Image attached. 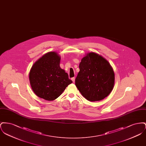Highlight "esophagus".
<instances>
[{"label": "esophagus", "instance_id": "obj_1", "mask_svg": "<svg viewBox=\"0 0 146 146\" xmlns=\"http://www.w3.org/2000/svg\"><path fill=\"white\" fill-rule=\"evenodd\" d=\"M71 79H72V80L73 81V83H74V82H75V78H74V77L72 78Z\"/></svg>", "mask_w": 146, "mask_h": 146}]
</instances>
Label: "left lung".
<instances>
[{"label": "left lung", "instance_id": "obj_1", "mask_svg": "<svg viewBox=\"0 0 146 146\" xmlns=\"http://www.w3.org/2000/svg\"><path fill=\"white\" fill-rule=\"evenodd\" d=\"M75 84L82 95L89 101H100L111 92L114 73L109 62L95 52L82 59Z\"/></svg>", "mask_w": 146, "mask_h": 146}]
</instances>
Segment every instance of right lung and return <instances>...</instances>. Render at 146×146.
Wrapping results in <instances>:
<instances>
[{"label":"right lung","mask_w":146,"mask_h":146,"mask_svg":"<svg viewBox=\"0 0 146 146\" xmlns=\"http://www.w3.org/2000/svg\"><path fill=\"white\" fill-rule=\"evenodd\" d=\"M60 57L49 52L35 63L29 78L32 89L36 96L47 101L59 97L72 81L60 67Z\"/></svg>","instance_id":"obj_1"}]
</instances>
